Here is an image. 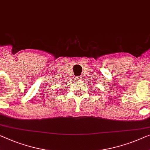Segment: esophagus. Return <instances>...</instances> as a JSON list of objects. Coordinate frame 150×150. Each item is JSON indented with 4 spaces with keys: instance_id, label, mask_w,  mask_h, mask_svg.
<instances>
[{
    "instance_id": "1",
    "label": "esophagus",
    "mask_w": 150,
    "mask_h": 150,
    "mask_svg": "<svg viewBox=\"0 0 150 150\" xmlns=\"http://www.w3.org/2000/svg\"><path fill=\"white\" fill-rule=\"evenodd\" d=\"M82 78H83L82 76H79V77H78L77 78V79H78V81H81Z\"/></svg>"
}]
</instances>
